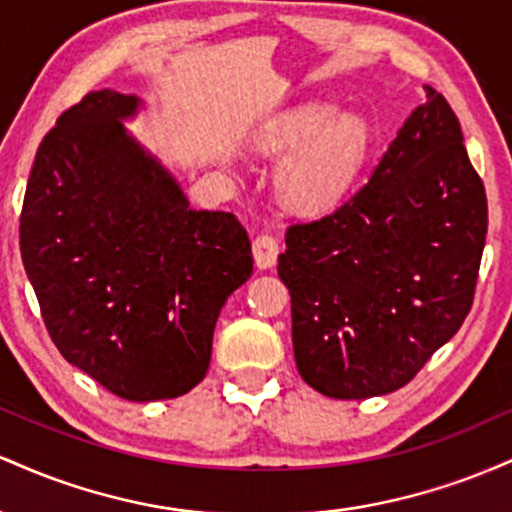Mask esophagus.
Wrapping results in <instances>:
<instances>
[{
  "mask_svg": "<svg viewBox=\"0 0 512 512\" xmlns=\"http://www.w3.org/2000/svg\"><path fill=\"white\" fill-rule=\"evenodd\" d=\"M252 255H255V264L260 269H269L276 264V257H279V240L269 233H262L252 240Z\"/></svg>",
  "mask_w": 512,
  "mask_h": 512,
  "instance_id": "34e87169",
  "label": "esophagus"
}]
</instances>
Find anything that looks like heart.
Segmentation results:
<instances>
[{"label":"heart","mask_w":512,"mask_h":512,"mask_svg":"<svg viewBox=\"0 0 512 512\" xmlns=\"http://www.w3.org/2000/svg\"><path fill=\"white\" fill-rule=\"evenodd\" d=\"M272 142L293 149L276 168V190L296 209H325L344 195L370 146L366 117L337 103L298 105L276 120Z\"/></svg>","instance_id":"1"}]
</instances>
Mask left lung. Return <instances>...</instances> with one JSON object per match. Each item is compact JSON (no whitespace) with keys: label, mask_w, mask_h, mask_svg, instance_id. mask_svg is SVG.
I'll return each mask as SVG.
<instances>
[{"label":"left lung","mask_w":512,"mask_h":512,"mask_svg":"<svg viewBox=\"0 0 512 512\" xmlns=\"http://www.w3.org/2000/svg\"><path fill=\"white\" fill-rule=\"evenodd\" d=\"M455 113L431 86L366 185L293 223L279 276L301 378L334 399L404 387L455 337L489 228L484 182Z\"/></svg>","instance_id":"obj_1"}]
</instances>
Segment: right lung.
<instances>
[{
    "label": "right lung",
    "instance_id": "right-lung-1",
    "mask_svg": "<svg viewBox=\"0 0 512 512\" xmlns=\"http://www.w3.org/2000/svg\"><path fill=\"white\" fill-rule=\"evenodd\" d=\"M142 108L103 88L60 115L35 154L19 233L60 354L113 395L156 402L202 383L252 250L236 216L192 209L127 132Z\"/></svg>",
    "mask_w": 512,
    "mask_h": 512
}]
</instances>
